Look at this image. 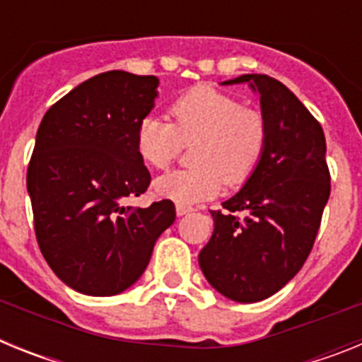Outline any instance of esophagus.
<instances>
[{"label": "esophagus", "instance_id": "esophagus-1", "mask_svg": "<svg viewBox=\"0 0 362 362\" xmlns=\"http://www.w3.org/2000/svg\"><path fill=\"white\" fill-rule=\"evenodd\" d=\"M190 212H192L190 206H185V204H175V214H177L179 217L187 216V214H190Z\"/></svg>", "mask_w": 362, "mask_h": 362}]
</instances>
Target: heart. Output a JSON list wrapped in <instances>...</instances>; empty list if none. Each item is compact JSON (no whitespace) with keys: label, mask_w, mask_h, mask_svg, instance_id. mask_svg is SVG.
Listing matches in <instances>:
<instances>
[{"label":"heart","mask_w":362,"mask_h":362,"mask_svg":"<svg viewBox=\"0 0 362 362\" xmlns=\"http://www.w3.org/2000/svg\"><path fill=\"white\" fill-rule=\"evenodd\" d=\"M174 123L146 116L137 127V148L156 168H166L183 143L196 141L197 166L156 179V192L190 206L217 196L226 185H241L254 174L264 150V123L257 112L241 108L232 95L197 86L172 107Z\"/></svg>","instance_id":"b5f03b06"}]
</instances>
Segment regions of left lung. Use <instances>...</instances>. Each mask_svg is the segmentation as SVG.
<instances>
[{"label": "left lung", "mask_w": 362, "mask_h": 362, "mask_svg": "<svg viewBox=\"0 0 362 362\" xmlns=\"http://www.w3.org/2000/svg\"><path fill=\"white\" fill-rule=\"evenodd\" d=\"M259 95L264 150L238 194L212 210L214 233L199 267L214 290L257 303L296 277L312 250L330 197L325 132L308 108L267 74H243Z\"/></svg>", "instance_id": "left-lung-1"}]
</instances>
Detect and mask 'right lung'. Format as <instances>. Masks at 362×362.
<instances>
[{
  "label": "right lung",
  "mask_w": 362,
  "mask_h": 362,
  "mask_svg": "<svg viewBox=\"0 0 362 362\" xmlns=\"http://www.w3.org/2000/svg\"><path fill=\"white\" fill-rule=\"evenodd\" d=\"M158 86L156 76L98 74L54 103L37 129L27 170L37 245L54 274L85 296L130 288L175 221L168 199L130 204L150 185L137 127Z\"/></svg>",
  "instance_id": "obj_1"
}]
</instances>
